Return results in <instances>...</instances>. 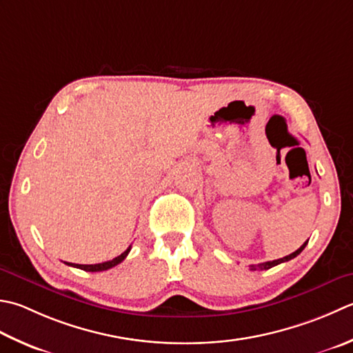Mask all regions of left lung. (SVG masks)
Here are the masks:
<instances>
[{"instance_id":"1","label":"left lung","mask_w":353,"mask_h":353,"mask_svg":"<svg viewBox=\"0 0 353 353\" xmlns=\"http://www.w3.org/2000/svg\"><path fill=\"white\" fill-rule=\"evenodd\" d=\"M309 241V240H307ZM307 241H305V243H303L299 250H296L295 252H292V254H289V255H286V257H283V259H279V260H272V261H265V263H260V265H251L250 266V269L251 271H266V269H271L272 266H277V265H280V263H285V261H289V260H292V259H295L296 255H299L303 250H305L306 248V245H307Z\"/></svg>"}]
</instances>
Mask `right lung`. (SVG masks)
Masks as SVG:
<instances>
[{"label": "right lung", "mask_w": 353, "mask_h": 353, "mask_svg": "<svg viewBox=\"0 0 353 353\" xmlns=\"http://www.w3.org/2000/svg\"><path fill=\"white\" fill-rule=\"evenodd\" d=\"M131 250V246L127 248V251H123L121 255H117V257H114L113 260L110 261H103V263H98V265H76V263H67L68 266H73V268H78V269H82V271H87V272H99V271H107V269L113 268L116 265H119L121 261L125 260V257L128 255Z\"/></svg>", "instance_id": "1"}]
</instances>
